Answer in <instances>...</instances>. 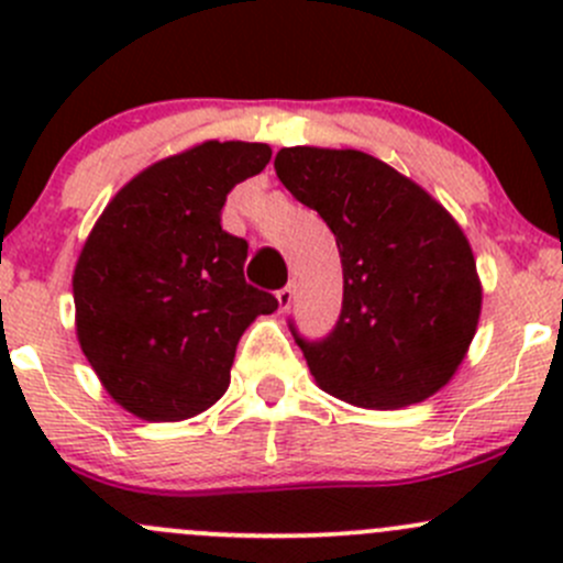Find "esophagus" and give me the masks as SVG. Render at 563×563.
Returning a JSON list of instances; mask_svg holds the SVG:
<instances>
[{
  "label": "esophagus",
  "mask_w": 563,
  "mask_h": 563,
  "mask_svg": "<svg viewBox=\"0 0 563 563\" xmlns=\"http://www.w3.org/2000/svg\"><path fill=\"white\" fill-rule=\"evenodd\" d=\"M275 297H277V308L288 310V308H291V302H294V286L280 288V291H277Z\"/></svg>",
  "instance_id": "esophagus-1"
}]
</instances>
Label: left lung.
Masks as SVG:
<instances>
[{"label":"left lung","instance_id":"left-lung-1","mask_svg":"<svg viewBox=\"0 0 563 563\" xmlns=\"http://www.w3.org/2000/svg\"><path fill=\"white\" fill-rule=\"evenodd\" d=\"M275 172L332 229L343 264L334 332L318 343L297 338L318 387L373 411L444 389L482 313L474 250L457 220L422 185L360 150L283 146Z\"/></svg>","mask_w":563,"mask_h":563}]
</instances>
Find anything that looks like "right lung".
<instances>
[{
	"mask_svg": "<svg viewBox=\"0 0 563 563\" xmlns=\"http://www.w3.org/2000/svg\"><path fill=\"white\" fill-rule=\"evenodd\" d=\"M269 144L203 141L135 174L108 201L73 269L76 334L113 402L181 422L225 395L236 343L272 294L245 283L247 242L220 209Z\"/></svg>",
	"mask_w": 563,
	"mask_h": 563,
	"instance_id": "add662e5",
	"label": "right lung"
}]
</instances>
